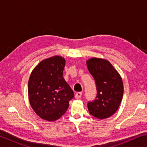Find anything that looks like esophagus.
<instances>
[{
    "label": "esophagus",
    "mask_w": 147,
    "mask_h": 147,
    "mask_svg": "<svg viewBox=\"0 0 147 147\" xmlns=\"http://www.w3.org/2000/svg\"><path fill=\"white\" fill-rule=\"evenodd\" d=\"M82 92H78V93H76V94H75V98H76V99H78V98H80L81 97V96H82Z\"/></svg>",
    "instance_id": "34e87169"
}]
</instances>
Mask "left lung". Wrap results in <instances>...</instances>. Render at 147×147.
<instances>
[{
    "instance_id": "left-lung-1",
    "label": "left lung",
    "mask_w": 147,
    "mask_h": 147,
    "mask_svg": "<svg viewBox=\"0 0 147 147\" xmlns=\"http://www.w3.org/2000/svg\"><path fill=\"white\" fill-rule=\"evenodd\" d=\"M86 64L97 90L95 100L88 104L89 112L99 119L109 118L117 110L123 98L124 87L121 76L105 59L92 58Z\"/></svg>"
}]
</instances>
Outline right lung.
<instances>
[{"instance_id":"right-lung-1","label":"right lung","mask_w":147,"mask_h":147,"mask_svg":"<svg viewBox=\"0 0 147 147\" xmlns=\"http://www.w3.org/2000/svg\"><path fill=\"white\" fill-rule=\"evenodd\" d=\"M65 65L63 57L54 56L42 60L30 76V104L35 113L47 121L60 118L74 97V92L63 78Z\"/></svg>"}]
</instances>
